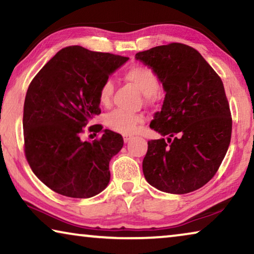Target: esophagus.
Instances as JSON below:
<instances>
[{
  "instance_id": "1",
  "label": "esophagus",
  "mask_w": 254,
  "mask_h": 254,
  "mask_svg": "<svg viewBox=\"0 0 254 254\" xmlns=\"http://www.w3.org/2000/svg\"><path fill=\"white\" fill-rule=\"evenodd\" d=\"M132 139V136L131 135H123V140H124V142H128V141H130Z\"/></svg>"
}]
</instances>
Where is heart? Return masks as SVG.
<instances>
[{"instance_id": "obj_1", "label": "heart", "mask_w": 254, "mask_h": 254, "mask_svg": "<svg viewBox=\"0 0 254 254\" xmlns=\"http://www.w3.org/2000/svg\"><path fill=\"white\" fill-rule=\"evenodd\" d=\"M124 78L134 84L143 93L145 102H152L160 87V80L152 68L144 65H133L124 72ZM113 83L106 79L98 88V101L103 106H109L113 95ZM144 122V117L140 113H130L123 110H113L106 114L105 124L111 130L123 134H132Z\"/></svg>"}]
</instances>
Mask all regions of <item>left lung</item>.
<instances>
[{
	"label": "left lung",
	"mask_w": 254,
	"mask_h": 254,
	"mask_svg": "<svg viewBox=\"0 0 254 254\" xmlns=\"http://www.w3.org/2000/svg\"><path fill=\"white\" fill-rule=\"evenodd\" d=\"M135 58L157 72L166 91L150 127L168 137L148 141L144 177L170 194L197 190L217 173L231 142L232 117L221 77L198 51L179 42L140 51Z\"/></svg>",
	"instance_id": "obj_1"
}]
</instances>
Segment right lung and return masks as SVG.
Masks as SVG:
<instances>
[{"instance_id":"add662e5","label":"right lung","mask_w":254,"mask_h":254,"mask_svg":"<svg viewBox=\"0 0 254 254\" xmlns=\"http://www.w3.org/2000/svg\"><path fill=\"white\" fill-rule=\"evenodd\" d=\"M127 57L80 46L58 51L29 85L23 106L24 154L33 174L51 190L89 198L106 188L110 161L123 147L121 134L104 130L92 142L84 127L101 114L98 88ZM94 132L103 127L94 124Z\"/></svg>"}]
</instances>
